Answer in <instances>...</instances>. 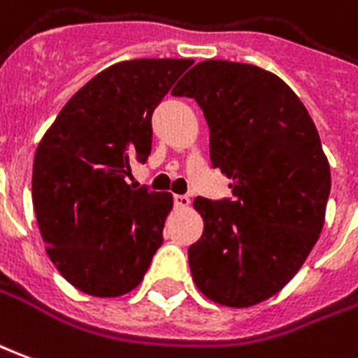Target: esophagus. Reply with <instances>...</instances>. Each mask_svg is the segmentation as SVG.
I'll list each match as a JSON object with an SVG mask.
<instances>
[{"instance_id": "esophagus-1", "label": "esophagus", "mask_w": 358, "mask_h": 358, "mask_svg": "<svg viewBox=\"0 0 358 358\" xmlns=\"http://www.w3.org/2000/svg\"><path fill=\"white\" fill-rule=\"evenodd\" d=\"M174 205H176V207H180V209H186V207H189V197L180 196V194H174Z\"/></svg>"}]
</instances>
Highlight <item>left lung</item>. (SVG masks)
<instances>
[{
    "instance_id": "8db88e82",
    "label": "left lung",
    "mask_w": 358,
    "mask_h": 358,
    "mask_svg": "<svg viewBox=\"0 0 358 358\" xmlns=\"http://www.w3.org/2000/svg\"><path fill=\"white\" fill-rule=\"evenodd\" d=\"M189 96L209 126V157L232 197H196L203 234L187 250L197 289L244 308L279 292L318 240L331 189L318 129L277 75L207 59L172 91Z\"/></svg>"
}]
</instances>
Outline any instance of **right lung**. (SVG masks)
<instances>
[{
    "label": "right lung",
    "mask_w": 358,
    "mask_h": 358,
    "mask_svg": "<svg viewBox=\"0 0 358 358\" xmlns=\"http://www.w3.org/2000/svg\"><path fill=\"white\" fill-rule=\"evenodd\" d=\"M192 59H131L75 92L32 164V205L52 264L92 296L141 283L162 244L169 192L134 189L131 162H147L155 108Z\"/></svg>",
    "instance_id": "1"
}]
</instances>
